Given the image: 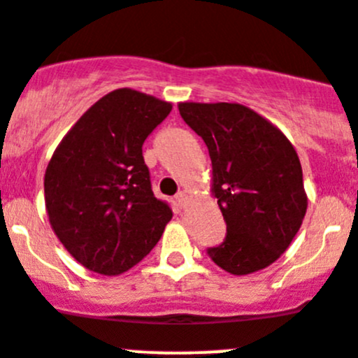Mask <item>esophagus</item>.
I'll list each match as a JSON object with an SVG mask.
<instances>
[{"label":"esophagus","instance_id":"34e87169","mask_svg":"<svg viewBox=\"0 0 358 358\" xmlns=\"http://www.w3.org/2000/svg\"><path fill=\"white\" fill-rule=\"evenodd\" d=\"M187 198H189V194H187L185 190H180L178 194L175 196V199H176V203H178L180 206H183L185 205V201H187Z\"/></svg>","mask_w":358,"mask_h":358}]
</instances>
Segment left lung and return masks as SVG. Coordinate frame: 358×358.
Wrapping results in <instances>:
<instances>
[{"instance_id":"1","label":"left lung","mask_w":358,"mask_h":358,"mask_svg":"<svg viewBox=\"0 0 358 358\" xmlns=\"http://www.w3.org/2000/svg\"><path fill=\"white\" fill-rule=\"evenodd\" d=\"M178 109L208 146L212 190L226 222V238L206 255L233 275L272 265L307 210L295 148L277 127L240 103L183 102Z\"/></svg>"}]
</instances>
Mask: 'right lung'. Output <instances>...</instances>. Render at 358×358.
<instances>
[{
  "label": "right lung",
  "mask_w": 358,
  "mask_h": 358,
  "mask_svg": "<svg viewBox=\"0 0 358 358\" xmlns=\"http://www.w3.org/2000/svg\"><path fill=\"white\" fill-rule=\"evenodd\" d=\"M171 103L120 88L70 129L45 171L49 222L83 266L118 275L157 245L173 212L153 196L143 143Z\"/></svg>",
  "instance_id": "obj_1"
}]
</instances>
